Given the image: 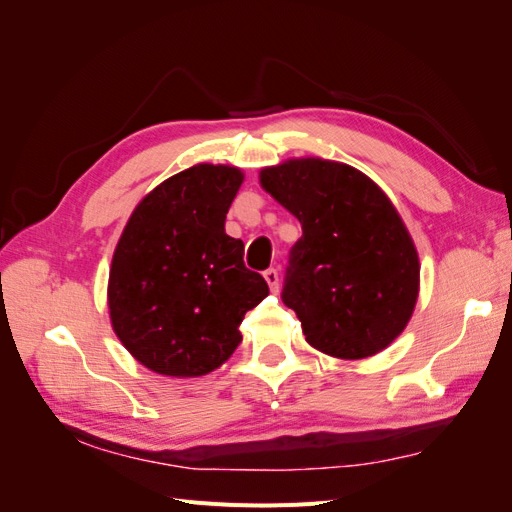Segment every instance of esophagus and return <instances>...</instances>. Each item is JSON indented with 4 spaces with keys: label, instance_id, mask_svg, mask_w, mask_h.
Masks as SVG:
<instances>
[{
    "label": "esophagus",
    "instance_id": "esophagus-1",
    "mask_svg": "<svg viewBox=\"0 0 512 512\" xmlns=\"http://www.w3.org/2000/svg\"><path fill=\"white\" fill-rule=\"evenodd\" d=\"M265 280H267V284H269V288H271V292H277L280 290V273H277L275 269H267L265 273Z\"/></svg>",
    "mask_w": 512,
    "mask_h": 512
}]
</instances>
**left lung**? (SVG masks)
<instances>
[{
  "label": "left lung",
  "instance_id": "obj_1",
  "mask_svg": "<svg viewBox=\"0 0 512 512\" xmlns=\"http://www.w3.org/2000/svg\"><path fill=\"white\" fill-rule=\"evenodd\" d=\"M258 177L303 228L282 299L305 342L346 361L389 348L421 290V260L391 198L359 168L312 156L265 166Z\"/></svg>",
  "mask_w": 512,
  "mask_h": 512
}]
</instances>
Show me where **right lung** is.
Segmentation results:
<instances>
[{
    "label": "right lung",
    "instance_id": "1",
    "mask_svg": "<svg viewBox=\"0 0 512 512\" xmlns=\"http://www.w3.org/2000/svg\"><path fill=\"white\" fill-rule=\"evenodd\" d=\"M245 175L194 164L143 196L123 228L108 273V316L119 342L147 369L198 378L224 365L241 322L269 294L243 265L226 213Z\"/></svg>",
    "mask_w": 512,
    "mask_h": 512
}]
</instances>
